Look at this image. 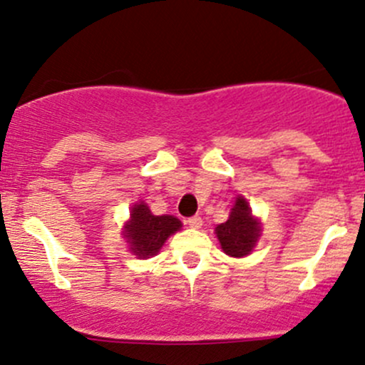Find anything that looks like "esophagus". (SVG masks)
I'll return each instance as SVG.
<instances>
[{"label":"esophagus","instance_id":"1","mask_svg":"<svg viewBox=\"0 0 365 365\" xmlns=\"http://www.w3.org/2000/svg\"><path fill=\"white\" fill-rule=\"evenodd\" d=\"M186 225L190 226V228L198 230L200 226H202V217H200V215H193V217H187L186 219Z\"/></svg>","mask_w":365,"mask_h":365}]
</instances>
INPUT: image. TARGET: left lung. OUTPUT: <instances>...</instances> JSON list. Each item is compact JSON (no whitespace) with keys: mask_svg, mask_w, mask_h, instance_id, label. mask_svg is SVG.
I'll list each match as a JSON object with an SVG mask.
<instances>
[{"mask_svg":"<svg viewBox=\"0 0 365 365\" xmlns=\"http://www.w3.org/2000/svg\"><path fill=\"white\" fill-rule=\"evenodd\" d=\"M215 237L221 249L231 257H244L252 252L261 237V222L254 217L244 197L235 200L228 221L215 226Z\"/></svg>","mask_w":365,"mask_h":365,"instance_id":"left-lung-1","label":"left lung"}]
</instances>
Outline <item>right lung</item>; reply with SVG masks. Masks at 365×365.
<instances>
[{
	"label": "right lung",
	"mask_w": 365,
	"mask_h": 365,
	"mask_svg": "<svg viewBox=\"0 0 365 365\" xmlns=\"http://www.w3.org/2000/svg\"><path fill=\"white\" fill-rule=\"evenodd\" d=\"M181 221L174 215H155L144 202L132 205L130 221L123 226V237L130 252L139 259L153 257L160 252L170 235L181 230Z\"/></svg>",
	"instance_id": "obj_1"
}]
</instances>
